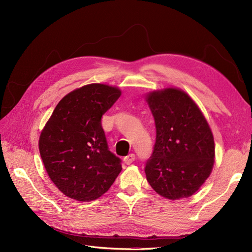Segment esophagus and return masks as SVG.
<instances>
[{
	"label": "esophagus",
	"instance_id": "1",
	"mask_svg": "<svg viewBox=\"0 0 252 252\" xmlns=\"http://www.w3.org/2000/svg\"><path fill=\"white\" fill-rule=\"evenodd\" d=\"M134 159H135V156L133 154H130L124 158V163L127 165H130L134 161Z\"/></svg>",
	"mask_w": 252,
	"mask_h": 252
}]
</instances>
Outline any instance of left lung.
Listing matches in <instances>:
<instances>
[{"label":"left lung","instance_id":"obj_1","mask_svg":"<svg viewBox=\"0 0 252 252\" xmlns=\"http://www.w3.org/2000/svg\"><path fill=\"white\" fill-rule=\"evenodd\" d=\"M155 118L156 144L145 173L155 191L168 200L196 192L210 175L215 163L211 129L184 91L156 90L146 95Z\"/></svg>","mask_w":252,"mask_h":252}]
</instances>
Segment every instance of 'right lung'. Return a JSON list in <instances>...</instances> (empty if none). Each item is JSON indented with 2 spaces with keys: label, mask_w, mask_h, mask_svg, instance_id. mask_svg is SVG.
Masks as SVG:
<instances>
[{
  "label": "right lung",
  "mask_w": 252,
  "mask_h": 252,
  "mask_svg": "<svg viewBox=\"0 0 252 252\" xmlns=\"http://www.w3.org/2000/svg\"><path fill=\"white\" fill-rule=\"evenodd\" d=\"M121 90L89 84L59 102L39 140L40 155L60 191L77 201L104 194L122 170L121 158L108 148L102 117L118 101Z\"/></svg>",
  "instance_id": "add662e5"
}]
</instances>
